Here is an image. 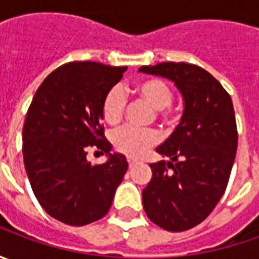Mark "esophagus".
<instances>
[{"mask_svg":"<svg viewBox=\"0 0 259 259\" xmlns=\"http://www.w3.org/2000/svg\"><path fill=\"white\" fill-rule=\"evenodd\" d=\"M126 161H128V165H130V168H131V167H134L135 163H137V160L131 158V157H128V160H126Z\"/></svg>","mask_w":259,"mask_h":259,"instance_id":"esophagus-1","label":"esophagus"}]
</instances>
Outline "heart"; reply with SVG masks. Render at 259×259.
<instances>
[{
  "instance_id": "b5f03b06",
  "label": "heart",
  "mask_w": 259,
  "mask_h": 259,
  "mask_svg": "<svg viewBox=\"0 0 259 259\" xmlns=\"http://www.w3.org/2000/svg\"><path fill=\"white\" fill-rule=\"evenodd\" d=\"M134 91L141 99H144L147 104L151 105L157 111L164 109L173 99L171 88L161 79H145L135 85ZM124 109L125 96L122 91L116 86L109 89L102 102V116L105 121L108 124H116L122 118ZM111 140L115 150H118L119 153H124L130 157H140L148 148L157 144L158 137L151 130L140 131L131 126H122L114 131Z\"/></svg>"
}]
</instances>
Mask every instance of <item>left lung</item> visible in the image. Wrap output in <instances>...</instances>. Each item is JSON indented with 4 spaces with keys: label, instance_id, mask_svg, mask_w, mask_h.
I'll return each mask as SVG.
<instances>
[{
    "label": "left lung",
    "instance_id": "obj_1",
    "mask_svg": "<svg viewBox=\"0 0 259 259\" xmlns=\"http://www.w3.org/2000/svg\"><path fill=\"white\" fill-rule=\"evenodd\" d=\"M138 70L170 79L183 96L180 124L155 148L170 161L150 164L153 177L143 190V204L160 228L187 231L210 214L229 182L238 147L232 99L196 65L164 62Z\"/></svg>",
    "mask_w": 259,
    "mask_h": 259
}]
</instances>
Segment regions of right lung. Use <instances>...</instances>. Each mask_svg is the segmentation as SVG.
Listing matches in <instances>:
<instances>
[{
    "label": "right lung",
    "instance_id": "obj_1",
    "mask_svg": "<svg viewBox=\"0 0 259 259\" xmlns=\"http://www.w3.org/2000/svg\"><path fill=\"white\" fill-rule=\"evenodd\" d=\"M126 67L72 62L57 67L37 89L23 128V155L31 189L57 221L83 226L108 213L128 163L111 154L102 102ZM89 146L108 154L104 165L85 160Z\"/></svg>",
    "mask_w": 259,
    "mask_h": 259
}]
</instances>
